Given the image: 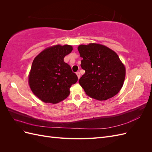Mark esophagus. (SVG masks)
Masks as SVG:
<instances>
[{
	"mask_svg": "<svg viewBox=\"0 0 152 152\" xmlns=\"http://www.w3.org/2000/svg\"><path fill=\"white\" fill-rule=\"evenodd\" d=\"M76 74H77V77H78V79H80V72H77V73H76Z\"/></svg>",
	"mask_w": 152,
	"mask_h": 152,
	"instance_id": "34e87169",
	"label": "esophagus"
}]
</instances>
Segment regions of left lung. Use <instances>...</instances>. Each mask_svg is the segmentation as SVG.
Returning a JSON list of instances; mask_svg holds the SVG:
<instances>
[{
    "label": "left lung",
    "mask_w": 152,
    "mask_h": 152,
    "mask_svg": "<svg viewBox=\"0 0 152 152\" xmlns=\"http://www.w3.org/2000/svg\"><path fill=\"white\" fill-rule=\"evenodd\" d=\"M78 50L85 73L79 80L89 97L107 100L116 95L124 84L126 68L115 52L107 46L91 43L80 45Z\"/></svg>",
    "instance_id": "obj_1"
}]
</instances>
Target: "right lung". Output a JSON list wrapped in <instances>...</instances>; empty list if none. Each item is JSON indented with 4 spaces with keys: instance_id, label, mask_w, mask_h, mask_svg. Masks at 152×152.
I'll use <instances>...</instances> for the list:
<instances>
[{
    "instance_id": "right-lung-1",
    "label": "right lung",
    "mask_w": 152,
    "mask_h": 152,
    "mask_svg": "<svg viewBox=\"0 0 152 152\" xmlns=\"http://www.w3.org/2000/svg\"><path fill=\"white\" fill-rule=\"evenodd\" d=\"M73 48L56 45L44 49L32 63L28 82L33 93L44 103L56 104L66 99L78 77L64 61Z\"/></svg>"
}]
</instances>
